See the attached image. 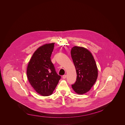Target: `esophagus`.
<instances>
[{"label":"esophagus","instance_id":"esophagus-1","mask_svg":"<svg viewBox=\"0 0 125 125\" xmlns=\"http://www.w3.org/2000/svg\"><path fill=\"white\" fill-rule=\"evenodd\" d=\"M66 77H67V75H63V76L62 78H63V79H66Z\"/></svg>","mask_w":125,"mask_h":125}]
</instances>
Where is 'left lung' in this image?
Returning a JSON list of instances; mask_svg holds the SVG:
<instances>
[{
    "label": "left lung",
    "mask_w": 125,
    "mask_h": 125,
    "mask_svg": "<svg viewBox=\"0 0 125 125\" xmlns=\"http://www.w3.org/2000/svg\"><path fill=\"white\" fill-rule=\"evenodd\" d=\"M71 54L77 75L72 87L77 94H83L91 90L97 80L96 64L91 52L84 47L74 46Z\"/></svg>",
    "instance_id": "8db88e82"
}]
</instances>
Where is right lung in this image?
I'll return each instance as SVG.
<instances>
[{"label": "right lung", "mask_w": 125, "mask_h": 125, "mask_svg": "<svg viewBox=\"0 0 125 125\" xmlns=\"http://www.w3.org/2000/svg\"><path fill=\"white\" fill-rule=\"evenodd\" d=\"M54 45V43H52L40 47L34 52L27 67L30 84L42 96L52 94L61 79L50 59Z\"/></svg>", "instance_id": "right-lung-1"}]
</instances>
